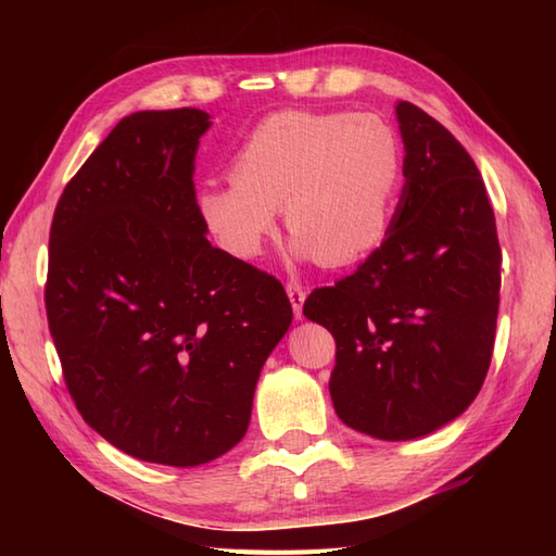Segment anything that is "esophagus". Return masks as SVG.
<instances>
[{"instance_id":"esophagus-1","label":"esophagus","mask_w":556,"mask_h":556,"mask_svg":"<svg viewBox=\"0 0 556 556\" xmlns=\"http://www.w3.org/2000/svg\"><path fill=\"white\" fill-rule=\"evenodd\" d=\"M287 293H289V301H291V308H293V315L303 317V301H305V289L301 285H296V281H289L287 285Z\"/></svg>"}]
</instances>
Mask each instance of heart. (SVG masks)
I'll return each mask as SVG.
<instances>
[{"instance_id":"obj_1","label":"heart","mask_w":556,"mask_h":556,"mask_svg":"<svg viewBox=\"0 0 556 556\" xmlns=\"http://www.w3.org/2000/svg\"><path fill=\"white\" fill-rule=\"evenodd\" d=\"M401 184L404 148L377 114L285 110L245 136L231 181L203 188L198 210L224 251L255 260L285 205L293 253L351 265L387 239Z\"/></svg>"}]
</instances>
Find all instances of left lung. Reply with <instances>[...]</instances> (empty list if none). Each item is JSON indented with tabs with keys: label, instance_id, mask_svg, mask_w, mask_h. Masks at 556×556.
<instances>
[{
	"label": "left lung",
	"instance_id": "8db88e82",
	"mask_svg": "<svg viewBox=\"0 0 556 556\" xmlns=\"http://www.w3.org/2000/svg\"><path fill=\"white\" fill-rule=\"evenodd\" d=\"M396 119L406 184L392 229L353 275L303 303L337 341V416L387 442L430 434L473 404L502 287L497 224L476 162L416 104L399 102Z\"/></svg>",
	"mask_w": 556,
	"mask_h": 556
}]
</instances>
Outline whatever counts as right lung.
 <instances>
[{
	"label": "right lung",
	"instance_id": "add662e5",
	"mask_svg": "<svg viewBox=\"0 0 556 556\" xmlns=\"http://www.w3.org/2000/svg\"><path fill=\"white\" fill-rule=\"evenodd\" d=\"M210 114L136 112L59 198L45 308L78 413L148 464L227 454L287 334L281 281L215 248L193 172Z\"/></svg>",
	"mask_w": 556,
	"mask_h": 556
}]
</instances>
